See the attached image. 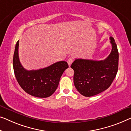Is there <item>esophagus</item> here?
I'll use <instances>...</instances> for the list:
<instances>
[{
  "label": "esophagus",
  "mask_w": 131,
  "mask_h": 131,
  "mask_svg": "<svg viewBox=\"0 0 131 131\" xmlns=\"http://www.w3.org/2000/svg\"><path fill=\"white\" fill-rule=\"evenodd\" d=\"M73 62V57H70L69 59H68V61H67L68 65H69V66L71 65V64L72 63V62Z\"/></svg>",
  "instance_id": "1"
}]
</instances>
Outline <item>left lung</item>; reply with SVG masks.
I'll return each instance as SVG.
<instances>
[{"mask_svg":"<svg viewBox=\"0 0 131 131\" xmlns=\"http://www.w3.org/2000/svg\"><path fill=\"white\" fill-rule=\"evenodd\" d=\"M112 50L105 60L76 59L71 66L75 73L73 82L83 96L99 94L110 86L118 69L119 53L114 38L110 37Z\"/></svg>","mask_w":131,"mask_h":131,"instance_id":"left-lung-1","label":"left lung"}]
</instances>
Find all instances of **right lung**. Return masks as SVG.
<instances>
[{
  "mask_svg": "<svg viewBox=\"0 0 131 131\" xmlns=\"http://www.w3.org/2000/svg\"><path fill=\"white\" fill-rule=\"evenodd\" d=\"M18 49L19 40L16 44L13 66L19 85L32 96L42 98L51 96L57 89L63 72L69 67L67 62L60 61L43 69L28 71L21 65Z\"/></svg>",
  "mask_w": 131,
  "mask_h": 131,
  "instance_id": "right-lung-1",
  "label": "right lung"
}]
</instances>
